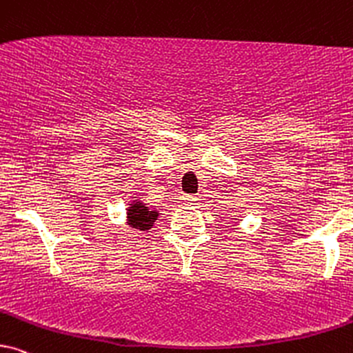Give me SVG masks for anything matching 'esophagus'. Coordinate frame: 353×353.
Masks as SVG:
<instances>
[{"label": "esophagus", "mask_w": 353, "mask_h": 353, "mask_svg": "<svg viewBox=\"0 0 353 353\" xmlns=\"http://www.w3.org/2000/svg\"><path fill=\"white\" fill-rule=\"evenodd\" d=\"M183 201H185L186 204H194L196 201H198V198H196V196H193V194H185V196H183Z\"/></svg>", "instance_id": "obj_1"}]
</instances>
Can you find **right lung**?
<instances>
[{
	"label": "right lung",
	"mask_w": 353,
	"mask_h": 353,
	"mask_svg": "<svg viewBox=\"0 0 353 353\" xmlns=\"http://www.w3.org/2000/svg\"><path fill=\"white\" fill-rule=\"evenodd\" d=\"M157 216L159 210H150L144 203L136 199L128 208V225L137 230H149L157 221Z\"/></svg>",
	"instance_id": "obj_1"
}]
</instances>
